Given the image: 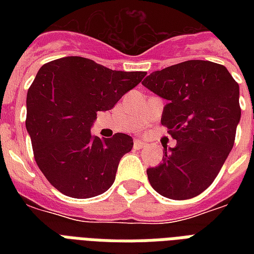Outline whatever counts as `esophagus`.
<instances>
[{"mask_svg": "<svg viewBox=\"0 0 254 254\" xmlns=\"http://www.w3.org/2000/svg\"><path fill=\"white\" fill-rule=\"evenodd\" d=\"M145 145H146V142H145V141H142V139H139V138H134V147H135V149H141V147H145Z\"/></svg>", "mask_w": 254, "mask_h": 254, "instance_id": "34e87169", "label": "esophagus"}]
</instances>
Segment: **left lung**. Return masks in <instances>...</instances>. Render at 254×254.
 Returning <instances> with one entry per match:
<instances>
[{"label": "left lung", "instance_id": "1", "mask_svg": "<svg viewBox=\"0 0 254 254\" xmlns=\"http://www.w3.org/2000/svg\"><path fill=\"white\" fill-rule=\"evenodd\" d=\"M143 87L167 100L161 123L177 139L163 161L146 170L162 196L185 200L201 193L232 150L240 123V88L224 65L187 61L154 71Z\"/></svg>", "mask_w": 254, "mask_h": 254}]
</instances>
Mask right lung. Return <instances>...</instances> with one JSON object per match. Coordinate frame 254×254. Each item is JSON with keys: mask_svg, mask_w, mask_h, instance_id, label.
Listing matches in <instances>:
<instances>
[{"mask_svg": "<svg viewBox=\"0 0 254 254\" xmlns=\"http://www.w3.org/2000/svg\"><path fill=\"white\" fill-rule=\"evenodd\" d=\"M143 71H113L91 59L65 57L39 68L27 91L26 129L47 181L67 196L87 199L109 190L133 138L91 134L97 112L111 111L142 80Z\"/></svg>", "mask_w": 254, "mask_h": 254, "instance_id": "1", "label": "right lung"}]
</instances>
